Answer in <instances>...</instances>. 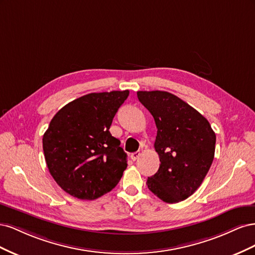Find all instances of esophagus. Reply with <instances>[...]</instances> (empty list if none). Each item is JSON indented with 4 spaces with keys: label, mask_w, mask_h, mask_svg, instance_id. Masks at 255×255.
Instances as JSON below:
<instances>
[{
    "label": "esophagus",
    "mask_w": 255,
    "mask_h": 255,
    "mask_svg": "<svg viewBox=\"0 0 255 255\" xmlns=\"http://www.w3.org/2000/svg\"><path fill=\"white\" fill-rule=\"evenodd\" d=\"M139 156H140V152H134L130 154V158H132L133 160H136Z\"/></svg>",
    "instance_id": "34e87169"
}]
</instances>
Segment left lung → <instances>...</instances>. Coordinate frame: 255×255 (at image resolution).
Returning <instances> with one entry per match:
<instances>
[{
    "mask_svg": "<svg viewBox=\"0 0 255 255\" xmlns=\"http://www.w3.org/2000/svg\"><path fill=\"white\" fill-rule=\"evenodd\" d=\"M137 97L157 128L154 148L160 165L148 177V188L166 203L183 201L200 187L210 170L215 132L201 114L170 92L137 91Z\"/></svg>",
    "mask_w": 255,
    "mask_h": 255,
    "instance_id": "obj_1",
    "label": "left lung"
}]
</instances>
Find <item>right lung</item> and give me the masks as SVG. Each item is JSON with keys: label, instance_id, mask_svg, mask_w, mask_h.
<instances>
[{"label": "right lung", "instance_id": "1", "mask_svg": "<svg viewBox=\"0 0 255 255\" xmlns=\"http://www.w3.org/2000/svg\"><path fill=\"white\" fill-rule=\"evenodd\" d=\"M129 91L94 92L73 100L51 120L42 138L53 179L67 194L95 200L116 187L127 153L110 128Z\"/></svg>", "mask_w": 255, "mask_h": 255}]
</instances>
